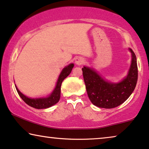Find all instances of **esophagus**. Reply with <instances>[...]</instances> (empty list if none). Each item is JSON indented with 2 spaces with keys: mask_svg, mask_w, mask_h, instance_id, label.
<instances>
[{
  "mask_svg": "<svg viewBox=\"0 0 149 149\" xmlns=\"http://www.w3.org/2000/svg\"><path fill=\"white\" fill-rule=\"evenodd\" d=\"M84 63V59L82 58H81V57H78V58H77L76 59V65H82Z\"/></svg>",
  "mask_w": 149,
  "mask_h": 149,
  "instance_id": "1",
  "label": "esophagus"
}]
</instances>
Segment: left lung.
I'll list each match as a JSON object with an SVG mask.
<instances>
[{
	"instance_id": "8db88e82",
	"label": "left lung",
	"mask_w": 149,
	"mask_h": 149,
	"mask_svg": "<svg viewBox=\"0 0 149 149\" xmlns=\"http://www.w3.org/2000/svg\"><path fill=\"white\" fill-rule=\"evenodd\" d=\"M132 64L128 75L118 83H111L103 79L93 69L84 67L82 74L87 94L91 102L100 108H116L129 98L134 91L138 80L136 56L132 49Z\"/></svg>"
}]
</instances>
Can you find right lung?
Listing matches in <instances>:
<instances>
[{
	"mask_svg": "<svg viewBox=\"0 0 149 149\" xmlns=\"http://www.w3.org/2000/svg\"><path fill=\"white\" fill-rule=\"evenodd\" d=\"M74 66L73 64H70L68 66L65 67L64 69H63V71H61L60 76L57 81L56 88H54V91L52 93L49 95V97L45 98H38V99H31L27 97L26 96H25L24 95H23L22 93H20L17 87L16 90L17 91L20 97L22 99V100L26 104L29 105V106L33 107V108H37V109H45L49 108V107L52 106L53 105L56 104V103L58 102L59 100L61 97V84H62L63 81L64 80V79L67 78V76L70 74L72 68Z\"/></svg>",
	"mask_w": 149,
	"mask_h": 149,
	"instance_id": "obj_1",
	"label": "right lung"
}]
</instances>
